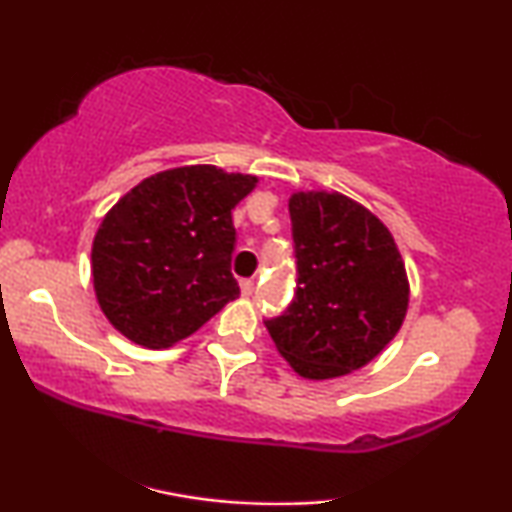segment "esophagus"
<instances>
[{"instance_id": "1", "label": "esophagus", "mask_w": 512, "mask_h": 512, "mask_svg": "<svg viewBox=\"0 0 512 512\" xmlns=\"http://www.w3.org/2000/svg\"><path fill=\"white\" fill-rule=\"evenodd\" d=\"M240 289H242V296H251V293H254V279H242Z\"/></svg>"}]
</instances>
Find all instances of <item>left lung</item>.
I'll return each mask as SVG.
<instances>
[{
  "label": "left lung",
  "instance_id": "1",
  "mask_svg": "<svg viewBox=\"0 0 512 512\" xmlns=\"http://www.w3.org/2000/svg\"><path fill=\"white\" fill-rule=\"evenodd\" d=\"M289 214L298 289L265 328L305 380L349 375L401 331L410 303L403 256L389 228L338 191L293 193Z\"/></svg>",
  "mask_w": 512,
  "mask_h": 512
}]
</instances>
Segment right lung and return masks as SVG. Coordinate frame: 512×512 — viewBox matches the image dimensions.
Instances as JSON below:
<instances>
[{"label": "right lung", "mask_w": 512, "mask_h": 512, "mask_svg": "<svg viewBox=\"0 0 512 512\" xmlns=\"http://www.w3.org/2000/svg\"><path fill=\"white\" fill-rule=\"evenodd\" d=\"M258 177L174 167L130 188L93 240V286L109 324L149 349L193 335L240 296L230 261L233 209Z\"/></svg>", "instance_id": "right-lung-1"}]
</instances>
